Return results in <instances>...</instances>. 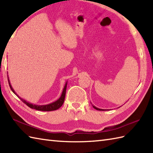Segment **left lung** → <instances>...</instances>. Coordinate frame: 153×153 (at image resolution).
<instances>
[{
    "label": "left lung",
    "instance_id": "1",
    "mask_svg": "<svg viewBox=\"0 0 153 153\" xmlns=\"http://www.w3.org/2000/svg\"><path fill=\"white\" fill-rule=\"evenodd\" d=\"M93 107L95 109H96V110H104V109H100V108H97L96 106H93Z\"/></svg>",
    "mask_w": 153,
    "mask_h": 153
}]
</instances>
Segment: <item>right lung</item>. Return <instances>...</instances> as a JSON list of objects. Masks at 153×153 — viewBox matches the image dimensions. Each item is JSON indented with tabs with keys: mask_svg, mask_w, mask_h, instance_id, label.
<instances>
[{
	"mask_svg": "<svg viewBox=\"0 0 153 153\" xmlns=\"http://www.w3.org/2000/svg\"><path fill=\"white\" fill-rule=\"evenodd\" d=\"M8 79L9 85H10V87L12 91L14 93V94H16V95L18 97V95L16 93V92L14 91V90L13 89V88L12 87V86L10 85V81H9L8 77ZM66 87H67V82L66 83V84H65V86H64V89L62 91V95H61L60 98L58 99L57 100H56V101H55V102H52L51 104H48V105H33V104L27 102L26 100H24L23 99L20 98V97H18L22 100L23 102H24L25 105H26L27 106H28L31 108L35 109V110H40V111H53V110H56L58 109V108H60V107L62 106V105H63L64 101V99H65V95H66Z\"/></svg>",
	"mask_w": 153,
	"mask_h": 153,
	"instance_id": "right-lung-1",
	"label": "right lung"
}]
</instances>
